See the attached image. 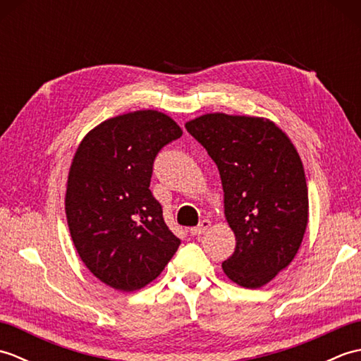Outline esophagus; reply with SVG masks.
I'll list each match as a JSON object with an SVG mask.
<instances>
[{
  "instance_id": "obj_1",
  "label": "esophagus",
  "mask_w": 361,
  "mask_h": 361,
  "mask_svg": "<svg viewBox=\"0 0 361 361\" xmlns=\"http://www.w3.org/2000/svg\"><path fill=\"white\" fill-rule=\"evenodd\" d=\"M209 226H211V220H208V219H203V220L200 221V224H198L197 226L190 228V234H192V235H202L203 233L208 231Z\"/></svg>"
}]
</instances>
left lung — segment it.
Masks as SVG:
<instances>
[{
  "label": "left lung",
  "instance_id": "1",
  "mask_svg": "<svg viewBox=\"0 0 361 361\" xmlns=\"http://www.w3.org/2000/svg\"><path fill=\"white\" fill-rule=\"evenodd\" d=\"M188 132L219 167L225 219L235 235L221 268L237 286L259 288L290 265L309 221V192L301 157L273 121L206 113Z\"/></svg>",
  "mask_w": 361,
  "mask_h": 361
}]
</instances>
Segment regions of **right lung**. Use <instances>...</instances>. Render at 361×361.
<instances>
[{"instance_id": "1", "label": "right lung", "mask_w": 361, "mask_h": 361, "mask_svg": "<svg viewBox=\"0 0 361 361\" xmlns=\"http://www.w3.org/2000/svg\"><path fill=\"white\" fill-rule=\"evenodd\" d=\"M181 135L166 113L136 110L101 122L75 149L65 194L68 228L82 262L114 290L155 281L180 247L149 186L157 153Z\"/></svg>"}]
</instances>
